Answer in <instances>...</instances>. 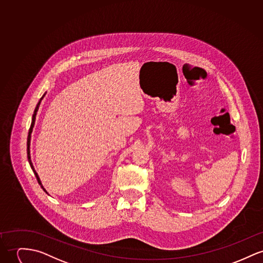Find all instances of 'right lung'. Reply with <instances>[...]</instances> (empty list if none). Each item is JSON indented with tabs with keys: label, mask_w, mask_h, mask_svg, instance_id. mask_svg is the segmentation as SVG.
<instances>
[{
	"label": "right lung",
	"mask_w": 263,
	"mask_h": 263,
	"mask_svg": "<svg viewBox=\"0 0 263 263\" xmlns=\"http://www.w3.org/2000/svg\"><path fill=\"white\" fill-rule=\"evenodd\" d=\"M46 94H44L43 95V97L41 98L40 101L38 102V104H37V106H36V108H35V111H34V114H33V117H32V123H31V127H30V129H29V134H28V139H27V154H28V161L30 163V166H31V168H32V170H33V172H34V174H35V176H36V178H37V180H38V183L40 184L41 187L43 188V190L46 192V193H48L47 191H46V189L43 187V185H42V183H41L40 178H39V175H38V173L36 172V170H35V168H34V166H33V163L31 161V154H30V144H31V134H32V131H33V128H34V125H35V120H36V115H37V112H38V109H39V106H40L41 101H42V99L44 98V96H45Z\"/></svg>",
	"instance_id": "right-lung-1"
}]
</instances>
